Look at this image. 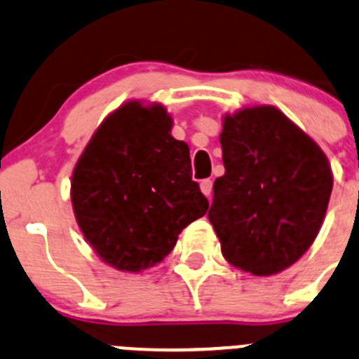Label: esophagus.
<instances>
[{"instance_id":"34e87169","label":"esophagus","mask_w":359,"mask_h":359,"mask_svg":"<svg viewBox=\"0 0 359 359\" xmlns=\"http://www.w3.org/2000/svg\"><path fill=\"white\" fill-rule=\"evenodd\" d=\"M200 189H201V193L205 194V196L210 198V194H212V180L210 179L201 180V182H200Z\"/></svg>"}]
</instances>
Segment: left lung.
Listing matches in <instances>:
<instances>
[{
    "instance_id": "obj_1",
    "label": "left lung",
    "mask_w": 359,
    "mask_h": 359,
    "mask_svg": "<svg viewBox=\"0 0 359 359\" xmlns=\"http://www.w3.org/2000/svg\"><path fill=\"white\" fill-rule=\"evenodd\" d=\"M224 175L214 182L208 221L228 263L268 277L314 243L333 172L323 149L270 105L224 114L219 135Z\"/></svg>"
}]
</instances>
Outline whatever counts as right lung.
Segmentation results:
<instances>
[{
  "label": "right lung",
  "instance_id": "add662e5",
  "mask_svg": "<svg viewBox=\"0 0 359 359\" xmlns=\"http://www.w3.org/2000/svg\"><path fill=\"white\" fill-rule=\"evenodd\" d=\"M161 103L131 100L103 119L72 173L73 214L103 263L137 273L161 263L207 214L186 142Z\"/></svg>",
  "mask_w": 359,
  "mask_h": 359
}]
</instances>
